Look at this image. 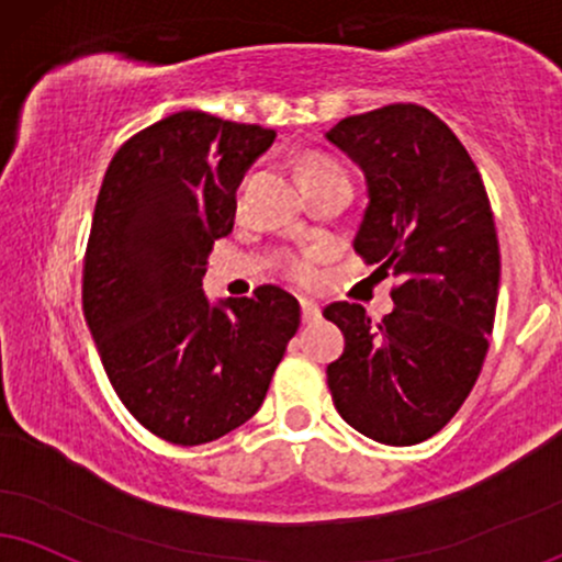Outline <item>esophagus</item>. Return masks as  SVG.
Returning <instances> with one entry per match:
<instances>
[{
    "label": "esophagus",
    "mask_w": 562,
    "mask_h": 562,
    "mask_svg": "<svg viewBox=\"0 0 562 562\" xmlns=\"http://www.w3.org/2000/svg\"><path fill=\"white\" fill-rule=\"evenodd\" d=\"M300 307H302V321L304 323H315L317 317H321V307H317V302L313 300H300Z\"/></svg>",
    "instance_id": "esophagus-1"
}]
</instances>
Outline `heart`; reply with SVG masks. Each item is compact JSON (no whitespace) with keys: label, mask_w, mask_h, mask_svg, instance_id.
<instances>
[{"label":"heart","mask_w":562,"mask_h":562,"mask_svg":"<svg viewBox=\"0 0 562 562\" xmlns=\"http://www.w3.org/2000/svg\"><path fill=\"white\" fill-rule=\"evenodd\" d=\"M334 171H344L341 166L330 161V158L325 156H307L302 161V182H310V179L315 177H325V175H334ZM289 273H292V279L307 283L315 279V262H313V255H294V258H289Z\"/></svg>","instance_id":"heart-1"}]
</instances>
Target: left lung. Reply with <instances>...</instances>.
I'll return each instance as SVG.
<instances>
[{
	"label": "left lung",
	"mask_w": 562,
	"mask_h": 562,
	"mask_svg": "<svg viewBox=\"0 0 562 562\" xmlns=\"http://www.w3.org/2000/svg\"><path fill=\"white\" fill-rule=\"evenodd\" d=\"M325 137L367 179L357 255L398 279L380 323L359 304L323 310L346 341L325 370L330 396L357 432L414 446L453 419L487 355L501 286L493 207L459 137L417 103L346 116Z\"/></svg>",
	"instance_id": "1"
}]
</instances>
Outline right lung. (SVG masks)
Here are the masks:
<instances>
[{
	"label": "right lung",
	"mask_w": 562,
	"mask_h": 562,
	"mask_svg": "<svg viewBox=\"0 0 562 562\" xmlns=\"http://www.w3.org/2000/svg\"><path fill=\"white\" fill-rule=\"evenodd\" d=\"M273 140L260 124L177 112L116 150L95 200L82 313L116 396L175 446L245 425L300 328V302L279 286L218 304L203 294L241 177Z\"/></svg>",
	"instance_id": "1"
}]
</instances>
